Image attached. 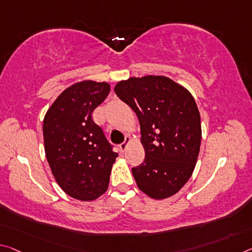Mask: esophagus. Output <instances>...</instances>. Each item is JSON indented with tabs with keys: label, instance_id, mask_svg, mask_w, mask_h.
Instances as JSON below:
<instances>
[{
	"label": "esophagus",
	"instance_id": "34e87169",
	"mask_svg": "<svg viewBox=\"0 0 252 252\" xmlns=\"http://www.w3.org/2000/svg\"><path fill=\"white\" fill-rule=\"evenodd\" d=\"M131 142V139H130V137H129V135H126V140H125V142H122L121 143V145H119V148H120V150H121L122 151V153H123V151H125L126 149V148H127V146H129V143Z\"/></svg>",
	"mask_w": 252,
	"mask_h": 252
}]
</instances>
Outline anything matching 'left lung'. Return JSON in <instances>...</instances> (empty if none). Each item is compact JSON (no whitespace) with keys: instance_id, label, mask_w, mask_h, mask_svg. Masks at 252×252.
Listing matches in <instances>:
<instances>
[{"instance_id":"8db88e82","label":"left lung","mask_w":252,"mask_h":252,"mask_svg":"<svg viewBox=\"0 0 252 252\" xmlns=\"http://www.w3.org/2000/svg\"><path fill=\"white\" fill-rule=\"evenodd\" d=\"M114 92L140 123L146 157L132 168L139 189L155 199L173 196L190 178L201 147V115L194 97L166 76L131 77L119 82Z\"/></svg>"}]
</instances>
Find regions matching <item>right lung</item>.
Instances as JSON below:
<instances>
[{
    "instance_id": "add662e5",
    "label": "right lung",
    "mask_w": 252,
    "mask_h": 252,
    "mask_svg": "<svg viewBox=\"0 0 252 252\" xmlns=\"http://www.w3.org/2000/svg\"><path fill=\"white\" fill-rule=\"evenodd\" d=\"M110 90L105 82L76 83L56 98L43 119L45 153L51 173L61 189L79 201H94L105 193L118 157L92 119Z\"/></svg>"
}]
</instances>
